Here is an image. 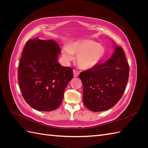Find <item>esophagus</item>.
<instances>
[{
	"instance_id": "esophagus-1",
	"label": "esophagus",
	"mask_w": 148,
	"mask_h": 148,
	"mask_svg": "<svg viewBox=\"0 0 148 148\" xmlns=\"http://www.w3.org/2000/svg\"><path fill=\"white\" fill-rule=\"evenodd\" d=\"M79 73L78 72V71L77 70H73V75H74V77H78Z\"/></svg>"
}]
</instances>
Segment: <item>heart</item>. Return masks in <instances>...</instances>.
Instances as JSON below:
<instances>
[{
    "label": "heart",
    "instance_id": "1",
    "mask_svg": "<svg viewBox=\"0 0 148 148\" xmlns=\"http://www.w3.org/2000/svg\"><path fill=\"white\" fill-rule=\"evenodd\" d=\"M73 54L77 56V63L79 68L88 70L96 66L103 59L106 49L92 40H79L62 47V55L66 62L73 59Z\"/></svg>",
    "mask_w": 148,
    "mask_h": 148
}]
</instances>
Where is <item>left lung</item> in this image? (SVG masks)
<instances>
[{
    "label": "left lung",
    "instance_id": "left-lung-1",
    "mask_svg": "<svg viewBox=\"0 0 148 148\" xmlns=\"http://www.w3.org/2000/svg\"><path fill=\"white\" fill-rule=\"evenodd\" d=\"M128 77L129 65L124 51L116 46L108 60L80 73L84 105L92 112L110 109L122 97Z\"/></svg>",
    "mask_w": 148,
    "mask_h": 148
}]
</instances>
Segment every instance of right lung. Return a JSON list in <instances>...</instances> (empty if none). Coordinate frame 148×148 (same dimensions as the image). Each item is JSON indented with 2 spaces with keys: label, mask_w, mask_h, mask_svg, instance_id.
I'll list each match as a JSON object with an SVG mask.
<instances>
[{
  "label": "right lung",
  "mask_w": 148,
  "mask_h": 148,
  "mask_svg": "<svg viewBox=\"0 0 148 148\" xmlns=\"http://www.w3.org/2000/svg\"><path fill=\"white\" fill-rule=\"evenodd\" d=\"M60 48L52 39H29L22 52L18 82L25 100L39 111H52L62 103L73 70L58 62Z\"/></svg>",
  "instance_id": "1"
}]
</instances>
